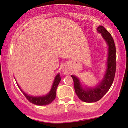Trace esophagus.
<instances>
[{
	"mask_svg": "<svg viewBox=\"0 0 128 128\" xmlns=\"http://www.w3.org/2000/svg\"><path fill=\"white\" fill-rule=\"evenodd\" d=\"M62 72L64 75H68L70 74V69L68 66H64L62 69Z\"/></svg>",
	"mask_w": 128,
	"mask_h": 128,
	"instance_id": "esophagus-1",
	"label": "esophagus"
}]
</instances>
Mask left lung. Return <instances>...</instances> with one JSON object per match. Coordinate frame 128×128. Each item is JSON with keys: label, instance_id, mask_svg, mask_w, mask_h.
Instances as JSON below:
<instances>
[{"label": "left lung", "instance_id": "8db88e82", "mask_svg": "<svg viewBox=\"0 0 128 128\" xmlns=\"http://www.w3.org/2000/svg\"><path fill=\"white\" fill-rule=\"evenodd\" d=\"M97 30L102 36L108 46L106 68L102 79L96 87H83L78 77L71 75L77 96L80 100L85 102H95L102 98L111 88L116 72V48L114 39L103 26H98Z\"/></svg>", "mask_w": 128, "mask_h": 128}]
</instances>
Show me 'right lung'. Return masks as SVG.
<instances>
[{"label": "right lung", "instance_id": "1", "mask_svg": "<svg viewBox=\"0 0 128 128\" xmlns=\"http://www.w3.org/2000/svg\"><path fill=\"white\" fill-rule=\"evenodd\" d=\"M60 80V76L59 74V73H58L55 77V80H54L53 84H52V86L50 92L46 95L42 96H32L28 95V94L24 92L23 90H22V89L20 88V87L19 86L18 84H17L18 87H19V88H20V90L22 91V92L23 93L24 96L27 98V99L30 102L35 105H36V106H43L49 105L55 99L56 96L57 87L58 86Z\"/></svg>", "mask_w": 128, "mask_h": 128}]
</instances>
